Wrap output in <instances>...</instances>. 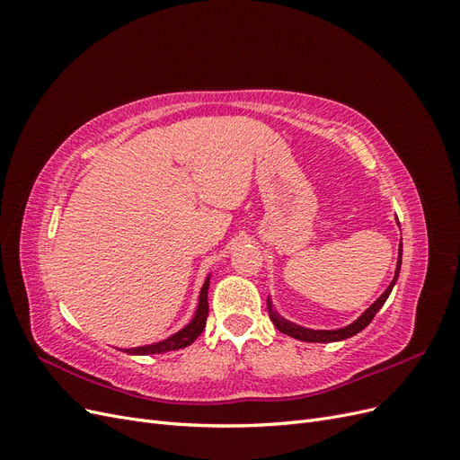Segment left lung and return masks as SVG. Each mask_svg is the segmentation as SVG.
Masks as SVG:
<instances>
[{"instance_id":"left-lung-1","label":"left lung","mask_w":460,"mask_h":460,"mask_svg":"<svg viewBox=\"0 0 460 460\" xmlns=\"http://www.w3.org/2000/svg\"><path fill=\"white\" fill-rule=\"evenodd\" d=\"M397 222H399V220H397ZM401 257H402V243L399 242L397 267H395L394 280L389 282V286L385 288L384 294H382L378 299H376V301L370 305V307H368L363 314H360L357 320H353L351 324H347V326H343V328H336V330H313V328H305V326H299V324H296V323H291V320L284 318L280 313H278V311L274 309V303H272V299L269 297V314H270V320L274 323V326H276L278 330H280L282 333H286V336H289V338H296V340H299V341L332 343V341H341V340L351 338V336H355V333H358L360 330H365V328L372 323V318L376 316V313H378V311L384 307V303L387 301L389 294H392V289H394V286H395V282H397V278H399Z\"/></svg>"}]
</instances>
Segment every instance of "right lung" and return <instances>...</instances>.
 Instances as JSON below:
<instances>
[{
    "mask_svg": "<svg viewBox=\"0 0 460 460\" xmlns=\"http://www.w3.org/2000/svg\"><path fill=\"white\" fill-rule=\"evenodd\" d=\"M208 284H211V274H207L205 282L199 289V297H198V307L196 313H193L190 323L180 328L178 332H174L172 336L164 338L161 341L155 343H147V345H140V347H128V349H120L128 355H159V353H166V351H174V349H182V347H188L190 343H193L198 340L199 333L205 328L207 323V314H208V301H207V294H208Z\"/></svg>",
    "mask_w": 460,
    "mask_h": 460,
    "instance_id": "1",
    "label": "right lung"
}]
</instances>
